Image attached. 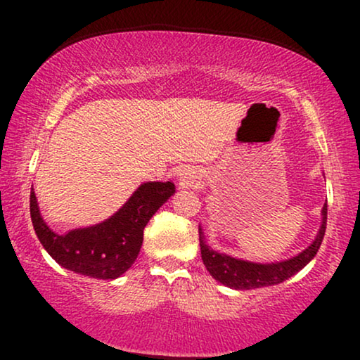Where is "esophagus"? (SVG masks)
<instances>
[{"mask_svg": "<svg viewBox=\"0 0 360 360\" xmlns=\"http://www.w3.org/2000/svg\"><path fill=\"white\" fill-rule=\"evenodd\" d=\"M184 180H185V184L186 185H191V184H193V176H191V175H188V176H184Z\"/></svg>", "mask_w": 360, "mask_h": 360, "instance_id": "1", "label": "esophagus"}]
</instances>
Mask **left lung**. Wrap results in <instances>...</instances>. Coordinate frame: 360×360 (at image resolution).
I'll return each mask as SVG.
<instances>
[{"mask_svg": "<svg viewBox=\"0 0 360 360\" xmlns=\"http://www.w3.org/2000/svg\"><path fill=\"white\" fill-rule=\"evenodd\" d=\"M326 219H328V205L323 206V223L321 229L313 240V244L308 249H304L302 254L297 257L283 260V262L277 264H254L245 262V260H239L234 257H229L226 254H219L216 250L210 249L205 244V238L201 229L200 233V248H201V259L211 277L218 280L226 287L236 288V290H252L267 287V285H277L282 283L300 272L314 255H316L319 245L323 243L324 233H326Z\"/></svg>", "mask_w": 360, "mask_h": 360, "instance_id": "8db88e82", "label": "left lung"}]
</instances>
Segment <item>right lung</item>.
I'll return each mask as SVG.
<instances>
[{
	"label": "right lung",
	"mask_w": 360,
	"mask_h": 360,
	"mask_svg": "<svg viewBox=\"0 0 360 360\" xmlns=\"http://www.w3.org/2000/svg\"><path fill=\"white\" fill-rule=\"evenodd\" d=\"M174 193L172 181H149L141 185L110 219L63 236L56 234L44 223L32 188L29 210L39 240L56 262L86 277L112 280L134 264L146 224Z\"/></svg>",
	"instance_id": "add662e5"
}]
</instances>
